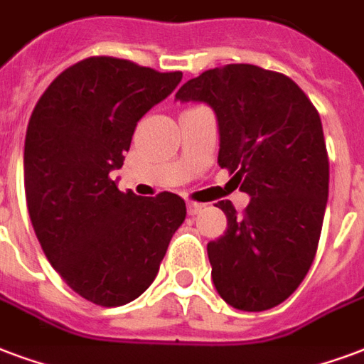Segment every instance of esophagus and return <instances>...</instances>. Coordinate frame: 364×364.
Here are the masks:
<instances>
[{"label":"esophagus","instance_id":"esophagus-1","mask_svg":"<svg viewBox=\"0 0 364 364\" xmlns=\"http://www.w3.org/2000/svg\"><path fill=\"white\" fill-rule=\"evenodd\" d=\"M201 203H196V201H188V215H198L201 211Z\"/></svg>","mask_w":364,"mask_h":364}]
</instances>
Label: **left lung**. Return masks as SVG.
I'll use <instances>...</instances> for the list:
<instances>
[{
    "mask_svg": "<svg viewBox=\"0 0 364 364\" xmlns=\"http://www.w3.org/2000/svg\"><path fill=\"white\" fill-rule=\"evenodd\" d=\"M180 101H205L218 120V165L251 201L207 244L218 296L240 311L286 301L307 276L328 201V151L318 111L289 76L224 65L188 80Z\"/></svg>",
    "mask_w": 364,
    "mask_h": 364,
    "instance_id": "1",
    "label": "left lung"
}]
</instances>
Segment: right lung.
Listing matches in <instances>:
<instances>
[{
	"mask_svg": "<svg viewBox=\"0 0 364 364\" xmlns=\"http://www.w3.org/2000/svg\"><path fill=\"white\" fill-rule=\"evenodd\" d=\"M182 80L117 57H88L63 70L32 111L24 140L28 215L51 267L101 307L146 291L184 199L120 192L111 171L124 163L138 120Z\"/></svg>",
	"mask_w": 364,
	"mask_h": 364,
	"instance_id": "1",
	"label": "right lung"
}]
</instances>
